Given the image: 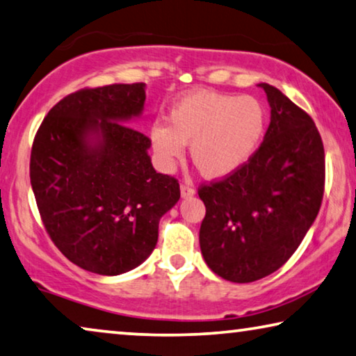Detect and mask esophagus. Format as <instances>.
Listing matches in <instances>:
<instances>
[{"instance_id": "obj_1", "label": "esophagus", "mask_w": 356, "mask_h": 356, "mask_svg": "<svg viewBox=\"0 0 356 356\" xmlns=\"http://www.w3.org/2000/svg\"><path fill=\"white\" fill-rule=\"evenodd\" d=\"M180 195H182V198H190V196L195 195V190L190 185L182 184L180 185Z\"/></svg>"}]
</instances>
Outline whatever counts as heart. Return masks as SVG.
Wrapping results in <instances>:
<instances>
[{
    "label": "heart",
    "instance_id": "b5f03b06",
    "mask_svg": "<svg viewBox=\"0 0 356 356\" xmlns=\"http://www.w3.org/2000/svg\"><path fill=\"white\" fill-rule=\"evenodd\" d=\"M267 129V110L252 95L193 91L169 111V126L150 131L153 152L171 169L190 144L192 161L208 179H225L241 171L261 147Z\"/></svg>",
    "mask_w": 356,
    "mask_h": 356
}]
</instances>
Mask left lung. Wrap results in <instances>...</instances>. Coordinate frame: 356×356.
<instances>
[{"instance_id": "8db88e82", "label": "left lung", "mask_w": 356, "mask_h": 356, "mask_svg": "<svg viewBox=\"0 0 356 356\" xmlns=\"http://www.w3.org/2000/svg\"><path fill=\"white\" fill-rule=\"evenodd\" d=\"M270 124L241 171L198 190L206 206L200 248L208 267L233 283L277 272L304 240L325 190V148L314 120L267 83Z\"/></svg>"}]
</instances>
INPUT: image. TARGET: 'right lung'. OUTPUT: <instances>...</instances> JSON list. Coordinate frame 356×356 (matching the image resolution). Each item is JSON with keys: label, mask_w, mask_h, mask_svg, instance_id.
I'll return each instance as SVG.
<instances>
[{"label": "right lung", "mask_w": 356, "mask_h": 356, "mask_svg": "<svg viewBox=\"0 0 356 356\" xmlns=\"http://www.w3.org/2000/svg\"><path fill=\"white\" fill-rule=\"evenodd\" d=\"M145 88L111 84L67 95L31 148V188L51 240L97 275L139 267L180 198L177 180L153 168L150 139L131 127L144 113Z\"/></svg>", "instance_id": "add662e5"}]
</instances>
